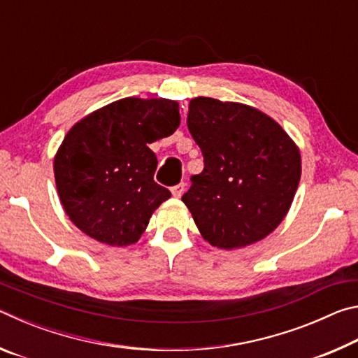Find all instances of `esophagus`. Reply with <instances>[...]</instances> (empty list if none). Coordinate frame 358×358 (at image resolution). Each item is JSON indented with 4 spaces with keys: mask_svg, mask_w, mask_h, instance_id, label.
<instances>
[{
    "mask_svg": "<svg viewBox=\"0 0 358 358\" xmlns=\"http://www.w3.org/2000/svg\"><path fill=\"white\" fill-rule=\"evenodd\" d=\"M171 191H172V194H173L175 197H181V196H183V192L186 191V183H183V181H181V183L172 186Z\"/></svg>",
    "mask_w": 358,
    "mask_h": 358,
    "instance_id": "obj_1",
    "label": "esophagus"
}]
</instances>
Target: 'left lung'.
Instances as JSON below:
<instances>
[{
    "label": "left lung",
    "instance_id": "obj_1",
    "mask_svg": "<svg viewBox=\"0 0 358 358\" xmlns=\"http://www.w3.org/2000/svg\"><path fill=\"white\" fill-rule=\"evenodd\" d=\"M187 129L203 156L181 201L210 245L235 250L265 238L290 208L301 175L300 151L257 108L196 98Z\"/></svg>",
    "mask_w": 358,
    "mask_h": 358
}]
</instances>
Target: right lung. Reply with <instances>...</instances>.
I'll return each mask as SVG.
<instances>
[{
	"mask_svg": "<svg viewBox=\"0 0 358 358\" xmlns=\"http://www.w3.org/2000/svg\"><path fill=\"white\" fill-rule=\"evenodd\" d=\"M178 126V104L171 99L124 98L78 121L53 164L69 220L101 243H136L153 211L171 197L153 180L157 159L148 143Z\"/></svg>",
	"mask_w": 358,
	"mask_h": 358,
	"instance_id": "add662e5",
	"label": "right lung"
}]
</instances>
